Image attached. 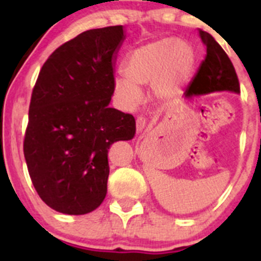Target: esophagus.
Masks as SVG:
<instances>
[{
  "instance_id": "34e87169",
  "label": "esophagus",
  "mask_w": 261,
  "mask_h": 261,
  "mask_svg": "<svg viewBox=\"0 0 261 261\" xmlns=\"http://www.w3.org/2000/svg\"><path fill=\"white\" fill-rule=\"evenodd\" d=\"M146 126V120L144 117H138V120H136V131L139 133H143V130L145 128Z\"/></svg>"
}]
</instances>
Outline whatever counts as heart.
I'll use <instances>...</instances> for the list:
<instances>
[{"label": "heart", "mask_w": 261, "mask_h": 261, "mask_svg": "<svg viewBox=\"0 0 261 261\" xmlns=\"http://www.w3.org/2000/svg\"><path fill=\"white\" fill-rule=\"evenodd\" d=\"M196 68V51L183 39H159L134 49L125 60V74L114 80V92L125 110L139 106L140 87L150 86V96L158 105L179 98Z\"/></svg>", "instance_id": "1"}]
</instances>
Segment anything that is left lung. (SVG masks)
<instances>
[{"label": "left lung", "mask_w": 261, "mask_h": 261, "mask_svg": "<svg viewBox=\"0 0 261 261\" xmlns=\"http://www.w3.org/2000/svg\"><path fill=\"white\" fill-rule=\"evenodd\" d=\"M198 31L202 43L206 46L207 54L193 81L184 92V98L204 96L213 92L240 93V84L235 68L225 50L221 48L211 34L202 29H198Z\"/></svg>", "instance_id": "left-lung-1"}]
</instances>
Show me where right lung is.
I'll use <instances>...</instances> for the list:
<instances>
[{
    "mask_svg": "<svg viewBox=\"0 0 261 261\" xmlns=\"http://www.w3.org/2000/svg\"><path fill=\"white\" fill-rule=\"evenodd\" d=\"M122 25L93 29L59 46L34 87L23 155L40 198L65 215H86L107 193L109 149L135 136L133 115L110 107Z\"/></svg>",
    "mask_w": 261,
    "mask_h": 261,
    "instance_id": "obj_1",
    "label": "right lung"
}]
</instances>
